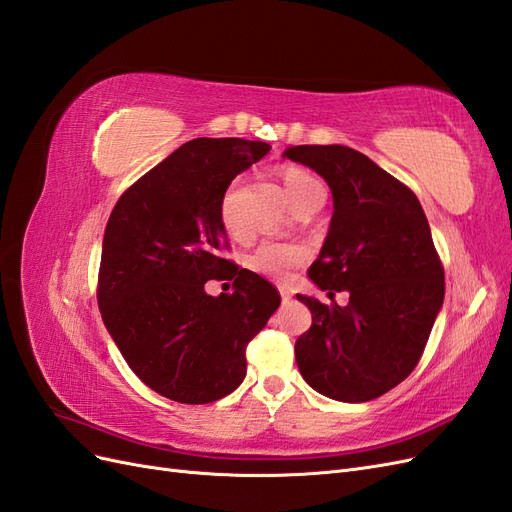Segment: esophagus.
<instances>
[{
	"label": "esophagus",
	"instance_id": "esophagus-1",
	"mask_svg": "<svg viewBox=\"0 0 512 512\" xmlns=\"http://www.w3.org/2000/svg\"><path fill=\"white\" fill-rule=\"evenodd\" d=\"M280 294H282V303H284V305L292 301V294H290L288 288H280Z\"/></svg>",
	"mask_w": 512,
	"mask_h": 512
}]
</instances>
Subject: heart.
I'll use <instances>...</instances> for the list:
<instances>
[{
  "label": "heart",
  "mask_w": 512,
  "mask_h": 512,
  "mask_svg": "<svg viewBox=\"0 0 512 512\" xmlns=\"http://www.w3.org/2000/svg\"><path fill=\"white\" fill-rule=\"evenodd\" d=\"M284 190L288 196V203L294 209L297 205L303 203H314V200H322L324 203V188L322 183L314 177L305 173L301 168H288L284 173ZM235 190H228L222 196L220 203V222L222 228L228 232V235L237 237L239 235V222L235 215V196H232ZM307 250L297 243H277V241H265L260 243L256 250L247 258V267H250L254 273L269 277L273 282H286L292 275L294 269H299L305 265L307 260Z\"/></svg>",
  "instance_id": "heart-1"
}]
</instances>
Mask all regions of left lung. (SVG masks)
I'll use <instances>...</instances> for the list:
<instances>
[{
	"mask_svg": "<svg viewBox=\"0 0 512 512\" xmlns=\"http://www.w3.org/2000/svg\"><path fill=\"white\" fill-rule=\"evenodd\" d=\"M284 158L309 166L333 194V218L307 277L346 305L297 294L312 312L294 356L303 380L348 404L406 380L444 301V269L418 198L374 160L344 145H297Z\"/></svg>",
	"mask_w": 512,
	"mask_h": 512,
	"instance_id": "1",
	"label": "left lung"
}]
</instances>
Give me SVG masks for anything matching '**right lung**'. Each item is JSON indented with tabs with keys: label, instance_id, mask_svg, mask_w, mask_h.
I'll return each mask as SVG.
<instances>
[{
	"label": "right lung",
	"instance_id": "right-lung-1",
	"mask_svg": "<svg viewBox=\"0 0 512 512\" xmlns=\"http://www.w3.org/2000/svg\"><path fill=\"white\" fill-rule=\"evenodd\" d=\"M271 145L194 138L121 194L108 218L98 277L106 331L149 389L209 404L245 378V348L280 307V292L222 258L220 203L230 181ZM236 277L211 298L209 279Z\"/></svg>",
	"mask_w": 512,
	"mask_h": 512
}]
</instances>
